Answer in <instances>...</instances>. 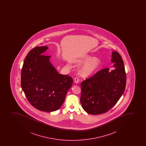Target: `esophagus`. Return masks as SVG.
<instances>
[{
    "label": "esophagus",
    "instance_id": "esophagus-1",
    "mask_svg": "<svg viewBox=\"0 0 146 146\" xmlns=\"http://www.w3.org/2000/svg\"><path fill=\"white\" fill-rule=\"evenodd\" d=\"M74 81L75 83H77L79 82V78H78L77 77H75V78H74Z\"/></svg>",
    "mask_w": 146,
    "mask_h": 146
}]
</instances>
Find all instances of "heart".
I'll return each instance as SVG.
<instances>
[{
  "label": "heart",
  "instance_id": "obj_1",
  "mask_svg": "<svg viewBox=\"0 0 146 146\" xmlns=\"http://www.w3.org/2000/svg\"><path fill=\"white\" fill-rule=\"evenodd\" d=\"M74 62L78 64H85L80 70V74L82 76L92 75L99 69L101 61L97 57H93L91 55H86L81 58L76 59Z\"/></svg>",
  "mask_w": 146,
  "mask_h": 146
}]
</instances>
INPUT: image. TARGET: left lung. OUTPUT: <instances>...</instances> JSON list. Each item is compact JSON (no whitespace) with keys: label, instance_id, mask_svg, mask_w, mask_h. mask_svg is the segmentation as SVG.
I'll use <instances>...</instances> for the list:
<instances>
[{"label":"left lung","instance_id":"left-lung-1","mask_svg":"<svg viewBox=\"0 0 146 146\" xmlns=\"http://www.w3.org/2000/svg\"><path fill=\"white\" fill-rule=\"evenodd\" d=\"M112 56L113 70L102 69L81 82V103L88 113L96 115L107 112L125 91L127 77L122 58L116 51L112 52Z\"/></svg>","mask_w":146,"mask_h":146}]
</instances>
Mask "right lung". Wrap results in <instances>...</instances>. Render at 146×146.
<instances>
[{"mask_svg": "<svg viewBox=\"0 0 146 146\" xmlns=\"http://www.w3.org/2000/svg\"><path fill=\"white\" fill-rule=\"evenodd\" d=\"M48 48L35 47L27 54L21 70V86L32 106L51 112L63 104L73 79L58 73L49 61L50 56L43 54Z\"/></svg>", "mask_w": 146, "mask_h": 146, "instance_id": "1", "label": "right lung"}]
</instances>
